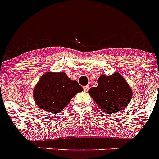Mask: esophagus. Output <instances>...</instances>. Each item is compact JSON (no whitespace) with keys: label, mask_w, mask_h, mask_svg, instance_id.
<instances>
[{"label":"esophagus","mask_w":159,"mask_h":159,"mask_svg":"<svg viewBox=\"0 0 159 159\" xmlns=\"http://www.w3.org/2000/svg\"><path fill=\"white\" fill-rule=\"evenodd\" d=\"M84 90L85 91V92H88V90H89V86H88V85H87V86H84Z\"/></svg>","instance_id":"1"}]
</instances>
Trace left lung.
Listing matches in <instances>:
<instances>
[{
	"label": "left lung",
	"instance_id": "1",
	"mask_svg": "<svg viewBox=\"0 0 159 159\" xmlns=\"http://www.w3.org/2000/svg\"><path fill=\"white\" fill-rule=\"evenodd\" d=\"M98 86L91 88L88 94L101 111L107 114L123 110L133 96L131 88L119 72L111 75H101L97 80Z\"/></svg>",
	"mask_w": 159,
	"mask_h": 159
}]
</instances>
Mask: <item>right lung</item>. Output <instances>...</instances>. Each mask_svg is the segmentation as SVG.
<instances>
[{
  "label": "right lung",
  "mask_w": 159,
  "mask_h": 159,
  "mask_svg": "<svg viewBox=\"0 0 159 159\" xmlns=\"http://www.w3.org/2000/svg\"><path fill=\"white\" fill-rule=\"evenodd\" d=\"M83 90L78 82L71 80L66 73L47 71L36 84L32 95L40 109L57 114Z\"/></svg>",
  "instance_id": "1"
}]
</instances>
